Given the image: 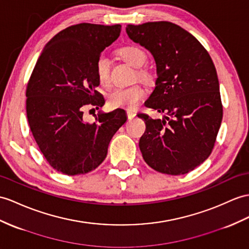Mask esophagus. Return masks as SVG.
<instances>
[{"label": "esophagus", "mask_w": 249, "mask_h": 249, "mask_svg": "<svg viewBox=\"0 0 249 249\" xmlns=\"http://www.w3.org/2000/svg\"><path fill=\"white\" fill-rule=\"evenodd\" d=\"M126 116H128L129 119H132V118H134L136 116V114L134 112L128 110V111H126Z\"/></svg>", "instance_id": "1"}]
</instances>
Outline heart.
I'll list each match as a JSON object with an SVG mask.
<instances>
[{
    "instance_id": "heart-1",
    "label": "heart",
    "mask_w": 249,
    "mask_h": 249,
    "mask_svg": "<svg viewBox=\"0 0 249 249\" xmlns=\"http://www.w3.org/2000/svg\"><path fill=\"white\" fill-rule=\"evenodd\" d=\"M118 54L126 63L133 68H141L147 60L142 48L135 45H128L121 47ZM96 75L97 79L102 87L110 86V61L106 54H101L96 61ZM138 77L142 80H150L151 75L145 71H139ZM144 89L141 86H132L129 88L117 89L108 95L107 102L111 107H124L133 110L135 108L144 97Z\"/></svg>"
}]
</instances>
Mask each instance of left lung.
<instances>
[{
    "label": "left lung",
    "instance_id": "obj_1",
    "mask_svg": "<svg viewBox=\"0 0 249 249\" xmlns=\"http://www.w3.org/2000/svg\"><path fill=\"white\" fill-rule=\"evenodd\" d=\"M129 38L152 53L155 89L145 107L163 113L147 114L139 139L144 161L160 173L180 175L208 159L223 118L220 84L208 52L196 37L171 22L129 24Z\"/></svg>",
    "mask_w": 249,
    "mask_h": 249
}]
</instances>
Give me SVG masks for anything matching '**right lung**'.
Here are the masks:
<instances>
[{"label":"right lung","mask_w":249,"mask_h":249,"mask_svg":"<svg viewBox=\"0 0 249 249\" xmlns=\"http://www.w3.org/2000/svg\"><path fill=\"white\" fill-rule=\"evenodd\" d=\"M120 30V24L71 25L51 39L35 65L26 89L27 119L42 154L58 172L93 171L128 119L124 108L99 111L93 123L83 116L86 106L98 110L105 105L104 96L96 90L100 84L96 61Z\"/></svg>","instance_id":"right-lung-1"}]
</instances>
